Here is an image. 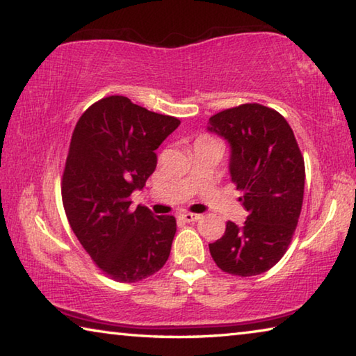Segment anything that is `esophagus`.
I'll list each match as a JSON object with an SVG mask.
<instances>
[{
  "label": "esophagus",
  "instance_id": "34e87169",
  "mask_svg": "<svg viewBox=\"0 0 356 356\" xmlns=\"http://www.w3.org/2000/svg\"><path fill=\"white\" fill-rule=\"evenodd\" d=\"M180 220H184L185 222H193V221L201 220V215H197V213H182V215H180Z\"/></svg>",
  "mask_w": 356,
  "mask_h": 356
}]
</instances>
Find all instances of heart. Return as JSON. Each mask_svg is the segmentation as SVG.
Returning <instances> with one entry per match:
<instances>
[{
	"instance_id": "obj_1",
	"label": "heart",
	"mask_w": 356,
	"mask_h": 356,
	"mask_svg": "<svg viewBox=\"0 0 356 356\" xmlns=\"http://www.w3.org/2000/svg\"><path fill=\"white\" fill-rule=\"evenodd\" d=\"M207 140H210V138H209V136H201V138H197V140H196V141H207Z\"/></svg>"
}]
</instances>
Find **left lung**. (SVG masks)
I'll use <instances>...</instances> for the list:
<instances>
[{"mask_svg": "<svg viewBox=\"0 0 356 356\" xmlns=\"http://www.w3.org/2000/svg\"><path fill=\"white\" fill-rule=\"evenodd\" d=\"M207 130L229 143V172L248 212L243 225L226 222L225 236L209 245L210 254L229 275H261L284 256L297 227L303 155L287 120L259 104L216 113Z\"/></svg>", "mask_w": 356, "mask_h": 356, "instance_id": "1", "label": "left lung"}]
</instances>
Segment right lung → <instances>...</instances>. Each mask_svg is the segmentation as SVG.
I'll return each mask as SVG.
<instances>
[{
	"label": "right lung",
	"instance_id": "add662e5",
	"mask_svg": "<svg viewBox=\"0 0 356 356\" xmlns=\"http://www.w3.org/2000/svg\"><path fill=\"white\" fill-rule=\"evenodd\" d=\"M180 120L110 95L81 114L63 174L72 231L95 265L119 282L146 280L166 264L176 218L131 209L130 195L155 171V150Z\"/></svg>",
	"mask_w": 356,
	"mask_h": 356
}]
</instances>
